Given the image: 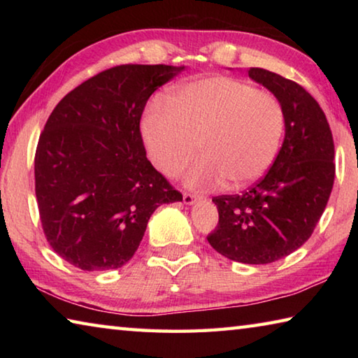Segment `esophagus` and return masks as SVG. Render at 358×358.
Wrapping results in <instances>:
<instances>
[{"instance_id":"obj_1","label":"esophagus","mask_w":358,"mask_h":358,"mask_svg":"<svg viewBox=\"0 0 358 358\" xmlns=\"http://www.w3.org/2000/svg\"><path fill=\"white\" fill-rule=\"evenodd\" d=\"M196 196H194V194H191V192H185L183 194V202L186 203V205H192L194 202H196Z\"/></svg>"}]
</instances>
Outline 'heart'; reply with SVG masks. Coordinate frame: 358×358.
Listing matches in <instances>:
<instances>
[{"instance_id":"heart-1","label":"heart","mask_w":358,"mask_h":358,"mask_svg":"<svg viewBox=\"0 0 358 358\" xmlns=\"http://www.w3.org/2000/svg\"><path fill=\"white\" fill-rule=\"evenodd\" d=\"M172 109L155 102L145 113L142 132L150 159L167 177H177L201 151L186 175L196 187L229 180L243 187L273 164L286 128L281 102L273 94L232 77L197 78L171 96Z\"/></svg>"}]
</instances>
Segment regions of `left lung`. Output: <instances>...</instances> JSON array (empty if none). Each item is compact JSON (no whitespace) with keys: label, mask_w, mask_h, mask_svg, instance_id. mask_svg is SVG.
Segmentation results:
<instances>
[{"label":"left lung","mask_w":358,"mask_h":358,"mask_svg":"<svg viewBox=\"0 0 358 358\" xmlns=\"http://www.w3.org/2000/svg\"><path fill=\"white\" fill-rule=\"evenodd\" d=\"M248 74L275 94L286 118V134L273 166L243 194L217 196V227L207 240L241 264H271L311 237L335 180V145L317 101L289 78L260 68Z\"/></svg>","instance_id":"1"}]
</instances>
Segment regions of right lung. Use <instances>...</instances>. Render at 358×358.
Here are the masks:
<instances>
[{
    "instance_id": "add662e5",
    "label": "right lung",
    "mask_w": 358,
    "mask_h": 358,
    "mask_svg": "<svg viewBox=\"0 0 358 358\" xmlns=\"http://www.w3.org/2000/svg\"><path fill=\"white\" fill-rule=\"evenodd\" d=\"M185 66L121 64L58 102L34 156L36 199L45 238L85 271L123 266L150 216L183 196L151 166L141 134L147 101Z\"/></svg>"
}]
</instances>
